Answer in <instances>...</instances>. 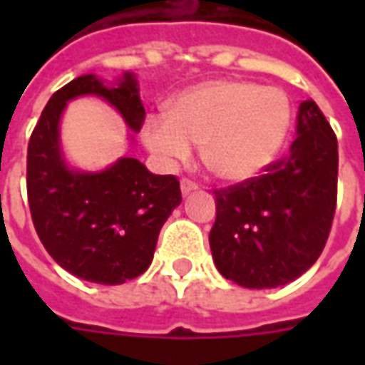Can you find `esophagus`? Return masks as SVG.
<instances>
[{
	"mask_svg": "<svg viewBox=\"0 0 365 365\" xmlns=\"http://www.w3.org/2000/svg\"><path fill=\"white\" fill-rule=\"evenodd\" d=\"M195 190H199L197 183L191 182V180H185V178H183V180H182V193H183V195H190L191 191H195Z\"/></svg>",
	"mask_w": 365,
	"mask_h": 365,
	"instance_id": "esophagus-1",
	"label": "esophagus"
}]
</instances>
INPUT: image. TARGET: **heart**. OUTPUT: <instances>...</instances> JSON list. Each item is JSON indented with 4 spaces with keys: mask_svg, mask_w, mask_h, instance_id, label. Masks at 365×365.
I'll use <instances>...</instances> for the list:
<instances>
[{
    "mask_svg": "<svg viewBox=\"0 0 365 365\" xmlns=\"http://www.w3.org/2000/svg\"><path fill=\"white\" fill-rule=\"evenodd\" d=\"M291 107L277 88L245 80H213L182 91L168 113L144 123V143L156 158L174 166L190 160L191 144L225 182H245L275 158L287 136Z\"/></svg>",
    "mask_w": 365,
    "mask_h": 365,
    "instance_id": "heart-1",
    "label": "heart"
}]
</instances>
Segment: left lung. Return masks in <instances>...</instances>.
I'll list each match as a JSON object with an SVG mask.
<instances>
[{
  "mask_svg": "<svg viewBox=\"0 0 365 365\" xmlns=\"http://www.w3.org/2000/svg\"><path fill=\"white\" fill-rule=\"evenodd\" d=\"M336 135L313 99L299 105L297 138L264 174L213 190L209 245L217 269L250 289L297 279L327 245L336 211Z\"/></svg>",
  "mask_w": 365,
  "mask_h": 365,
  "instance_id": "8db88e82",
  "label": "left lung"
}]
</instances>
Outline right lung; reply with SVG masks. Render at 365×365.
<instances>
[{"label": "right lung", "instance_id": "right-lung-1", "mask_svg": "<svg viewBox=\"0 0 365 365\" xmlns=\"http://www.w3.org/2000/svg\"><path fill=\"white\" fill-rule=\"evenodd\" d=\"M99 96L138 133L144 107L133 74L107 88L80 76L48 99L27 150V195L36 235L56 264L80 279L119 285L150 266L160 229L182 203L175 175L150 174L136 158H119L103 172L66 166L60 150V115L70 99Z\"/></svg>", "mask_w": 365, "mask_h": 365}]
</instances>
